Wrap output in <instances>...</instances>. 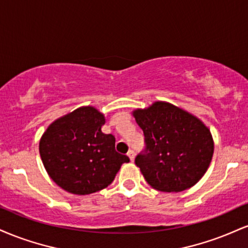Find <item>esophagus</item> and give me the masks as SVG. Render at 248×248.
I'll list each match as a JSON object with an SVG mask.
<instances>
[{
	"label": "esophagus",
	"mask_w": 248,
	"mask_h": 248,
	"mask_svg": "<svg viewBox=\"0 0 248 248\" xmlns=\"http://www.w3.org/2000/svg\"><path fill=\"white\" fill-rule=\"evenodd\" d=\"M127 155H128V157H129V159L133 162L134 158H135V153H134V150H129V151H128V153H127Z\"/></svg>",
	"instance_id": "1"
}]
</instances>
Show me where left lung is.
<instances>
[{
	"label": "left lung",
	"instance_id": "8db88e82",
	"mask_svg": "<svg viewBox=\"0 0 248 248\" xmlns=\"http://www.w3.org/2000/svg\"><path fill=\"white\" fill-rule=\"evenodd\" d=\"M134 116L145 144L135 164L153 188L181 192L203 177L213 158L214 142L198 118L164 101L136 109Z\"/></svg>",
	"mask_w": 248,
	"mask_h": 248
}]
</instances>
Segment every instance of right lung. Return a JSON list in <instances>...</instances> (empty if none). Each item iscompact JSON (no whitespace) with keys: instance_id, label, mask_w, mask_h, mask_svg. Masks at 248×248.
I'll use <instances>...</instances> for the list:
<instances>
[{"instance_id":"right-lung-1","label":"right lung","mask_w":248,"mask_h":248,"mask_svg":"<svg viewBox=\"0 0 248 248\" xmlns=\"http://www.w3.org/2000/svg\"><path fill=\"white\" fill-rule=\"evenodd\" d=\"M104 115L80 107L53 122L41 137L39 151L52 180L67 192L86 195L114 180L126 155L116 153L115 137L104 134Z\"/></svg>"}]
</instances>
